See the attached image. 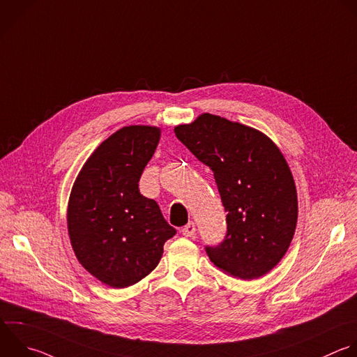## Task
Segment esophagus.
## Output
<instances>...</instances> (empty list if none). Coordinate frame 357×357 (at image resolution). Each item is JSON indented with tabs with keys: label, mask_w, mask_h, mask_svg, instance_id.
Listing matches in <instances>:
<instances>
[{
	"label": "esophagus",
	"mask_w": 357,
	"mask_h": 357,
	"mask_svg": "<svg viewBox=\"0 0 357 357\" xmlns=\"http://www.w3.org/2000/svg\"><path fill=\"white\" fill-rule=\"evenodd\" d=\"M181 232H182L185 236H193L195 232H196V225H195V222H193V221L188 222V224L182 228Z\"/></svg>",
	"instance_id": "obj_1"
}]
</instances>
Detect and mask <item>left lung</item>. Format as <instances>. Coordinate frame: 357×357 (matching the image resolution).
Masks as SVG:
<instances>
[{
    "label": "left lung",
    "mask_w": 357,
    "mask_h": 357,
    "mask_svg": "<svg viewBox=\"0 0 357 357\" xmlns=\"http://www.w3.org/2000/svg\"><path fill=\"white\" fill-rule=\"evenodd\" d=\"M175 136L213 171L227 211L224 240L206 245L210 261L236 279L266 275L287 252L298 214L283 154L264 133L210 113L176 126Z\"/></svg>",
    "instance_id": "obj_1"
}]
</instances>
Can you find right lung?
Listing matches in <instances>:
<instances>
[{
    "mask_svg": "<svg viewBox=\"0 0 357 357\" xmlns=\"http://www.w3.org/2000/svg\"><path fill=\"white\" fill-rule=\"evenodd\" d=\"M160 129L126 126L88 158L73 186L67 222L79 264L102 283L122 289L158 265L176 234L155 200L140 193V176L160 142Z\"/></svg>",
    "mask_w": 357,
    "mask_h": 357,
    "instance_id": "add662e5",
    "label": "right lung"
}]
</instances>
